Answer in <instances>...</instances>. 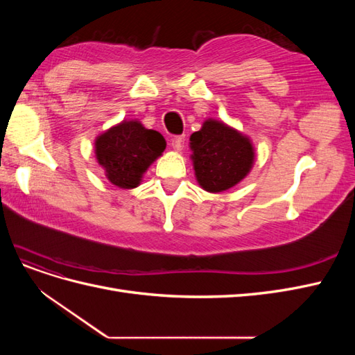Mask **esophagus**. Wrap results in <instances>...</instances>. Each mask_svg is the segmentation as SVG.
Returning <instances> with one entry per match:
<instances>
[{
  "label": "esophagus",
  "instance_id": "34e87169",
  "mask_svg": "<svg viewBox=\"0 0 355 355\" xmlns=\"http://www.w3.org/2000/svg\"><path fill=\"white\" fill-rule=\"evenodd\" d=\"M170 142H171V146H173V149H176V151H180V149L184 148L185 136H175Z\"/></svg>",
  "mask_w": 355,
  "mask_h": 355
}]
</instances>
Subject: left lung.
Instances as JSON below:
<instances>
[{"label": "left lung", "mask_w": 355, "mask_h": 355, "mask_svg": "<svg viewBox=\"0 0 355 355\" xmlns=\"http://www.w3.org/2000/svg\"><path fill=\"white\" fill-rule=\"evenodd\" d=\"M198 184L209 192L230 189L249 173L253 164L250 141L223 123L207 120L191 135Z\"/></svg>", "instance_id": "obj_1"}]
</instances>
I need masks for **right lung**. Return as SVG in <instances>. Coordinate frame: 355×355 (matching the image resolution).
Listing matches in <instances>:
<instances>
[{
    "label": "right lung",
    "mask_w": 355,
    "mask_h": 355,
    "mask_svg": "<svg viewBox=\"0 0 355 355\" xmlns=\"http://www.w3.org/2000/svg\"><path fill=\"white\" fill-rule=\"evenodd\" d=\"M164 149V137L137 121H124L96 139L99 164L112 184L124 189L136 188Z\"/></svg>",
    "instance_id": "add662e5"
}]
</instances>
